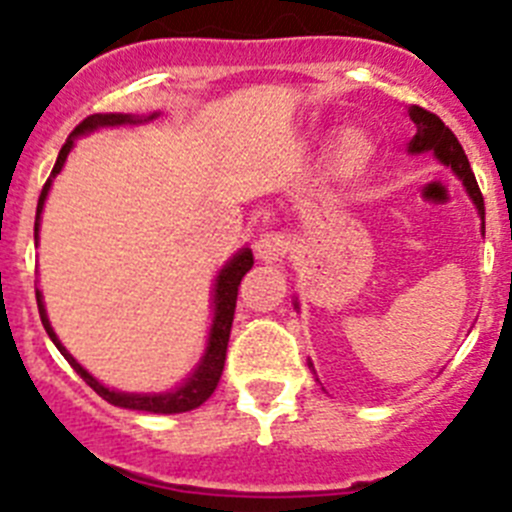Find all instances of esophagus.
Returning a JSON list of instances; mask_svg holds the SVG:
<instances>
[{
	"instance_id": "esophagus-1",
	"label": "esophagus",
	"mask_w": 512,
	"mask_h": 512,
	"mask_svg": "<svg viewBox=\"0 0 512 512\" xmlns=\"http://www.w3.org/2000/svg\"><path fill=\"white\" fill-rule=\"evenodd\" d=\"M288 250H291V242L283 231H265L255 242L257 257L265 262H281Z\"/></svg>"
}]
</instances>
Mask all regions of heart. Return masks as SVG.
Masks as SVG:
<instances>
[{
  "label": "heart",
  "mask_w": 512,
  "mask_h": 512,
  "mask_svg": "<svg viewBox=\"0 0 512 512\" xmlns=\"http://www.w3.org/2000/svg\"><path fill=\"white\" fill-rule=\"evenodd\" d=\"M373 157V144L361 128H345L332 139L327 149V172L335 180H350L361 175Z\"/></svg>",
  "instance_id": "1"
}]
</instances>
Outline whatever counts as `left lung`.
<instances>
[{
	"label": "left lung",
	"instance_id": "obj_1",
	"mask_svg": "<svg viewBox=\"0 0 512 512\" xmlns=\"http://www.w3.org/2000/svg\"><path fill=\"white\" fill-rule=\"evenodd\" d=\"M407 113H410V121L415 123V136H412L407 151H410V154H425V151H433L438 162L446 164V167H451L453 175L464 182V188H466V193H469L471 203L477 206L479 219H482V231H484V198H482V193H479L477 177H474V172H471L469 159H466L459 139H456L451 128H448L446 123L438 118V115L430 113V110L412 105Z\"/></svg>",
	"mask_w": 512,
	"mask_h": 512
}]
</instances>
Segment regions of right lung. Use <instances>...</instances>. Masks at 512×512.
<instances>
[{
  "label": "right lung",
  "instance_id": "obj_1",
  "mask_svg": "<svg viewBox=\"0 0 512 512\" xmlns=\"http://www.w3.org/2000/svg\"><path fill=\"white\" fill-rule=\"evenodd\" d=\"M159 113H151L139 118V115H128V113H97L90 115V118H84L71 136L66 139V144L61 146L59 151V159L53 164L51 177L46 180L41 190V198H38V211H35V244H38V229H41V213L43 206H46V198H48V190L53 185V177L59 175L64 170V162L69 157V151L74 149V141L84 133H92L97 128H115V126H133V123H146V121H154ZM255 265L252 260V250L250 247H242L237 255L231 257L226 262L224 268L219 270L216 275V283H213V322H211V330H208V342H206V353H203L201 363L195 366V371L190 373L188 379L182 381L180 386L170 391H162V394H128V391H115L110 386L100 384V381L92 376L87 368L79 366L74 361V355L61 345V340L56 337L53 332L51 322H48V314H46V304H43V293L35 288V299H38V311H41V322L46 327L48 337L53 340V345L59 348V353L64 355L66 361L71 363V368L82 376L92 389L100 394L105 402L115 404V407H126V410H139V412H154V415H177V412H190L195 407H201L208 397L213 394V389L219 386L221 379V371H224V361H226V345H229V335H231V322H234V309H237V291H239V283H242L244 273Z\"/></svg>",
  "mask_w": 512,
  "mask_h": 512
}]
</instances>
